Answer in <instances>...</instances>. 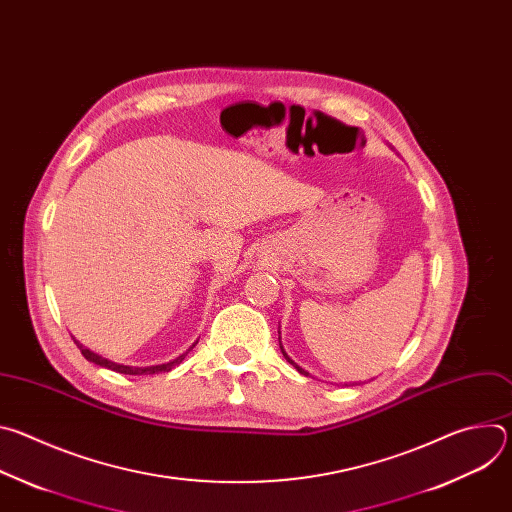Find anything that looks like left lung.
Masks as SVG:
<instances>
[{
    "mask_svg": "<svg viewBox=\"0 0 512 512\" xmlns=\"http://www.w3.org/2000/svg\"><path fill=\"white\" fill-rule=\"evenodd\" d=\"M281 352H283V356H285V358H287V362H291V364H294V367H296V369H298V371H300V373H302V375H308V373H306V371H304V369H300V367H298V364H296V362H294V360H291V358H289V356H287V354H285V350H283V348H281Z\"/></svg>",
    "mask_w": 512,
    "mask_h": 512,
    "instance_id": "left-lung-1",
    "label": "left lung"
}]
</instances>
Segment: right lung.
<instances>
[{
  "label": "right lung",
  "mask_w": 512,
  "mask_h": 512,
  "mask_svg": "<svg viewBox=\"0 0 512 512\" xmlns=\"http://www.w3.org/2000/svg\"><path fill=\"white\" fill-rule=\"evenodd\" d=\"M75 342H77V340H75ZM77 346L81 348V352H83V356H85L87 360L99 364V367L111 369V371H115V373H121V375H156V373H168V371H172V369L176 367V364H180V362L186 358V354L196 346V342H194L184 354H180L178 358H174V360H170V362H166V364H156V367H143V369H141V367H125V364L111 362V360H107V358H103V356L91 352L89 348H85V346L79 344V342H77Z\"/></svg>",
  "instance_id": "right-lung-1"
}]
</instances>
